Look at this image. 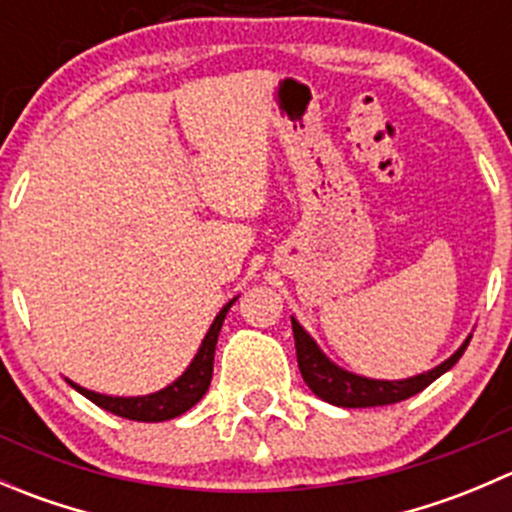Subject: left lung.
Here are the masks:
<instances>
[{
    "mask_svg": "<svg viewBox=\"0 0 512 512\" xmlns=\"http://www.w3.org/2000/svg\"><path fill=\"white\" fill-rule=\"evenodd\" d=\"M292 332H294V349H297V364L302 371V379L319 399H324L327 404L342 406V409H366V406H386V404H399V401L409 399V396L418 394V391L426 389L428 384L438 379L441 374H446L463 352H466L468 342L461 344L456 354L451 359H446L443 364H438L436 369L423 371V374L411 376V379L401 381H381V379H366V376L352 374V371H344L342 366H337L334 361H329L324 356L322 349L317 347L312 337L302 329V324L292 317Z\"/></svg>",
    "mask_w": 512,
    "mask_h": 512,
    "instance_id": "left-lung-1",
    "label": "left lung"
}]
</instances>
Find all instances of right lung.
<instances>
[{
    "mask_svg": "<svg viewBox=\"0 0 512 512\" xmlns=\"http://www.w3.org/2000/svg\"><path fill=\"white\" fill-rule=\"evenodd\" d=\"M235 299H230V302L220 309V314L215 317V322L210 324L208 334H205L203 344H200L198 354H195V359L190 361L188 369L183 371V376H178L173 384L156 391V394L106 396V394H96V391L84 389V386L74 384V381H69V384L74 386L79 394H84L86 399L94 401L96 406H101V409L111 411V414H116V416L128 418V421L156 423V421H168V418L185 414V411L193 409V406L203 399L205 391H208L210 379H213L215 344H218V334H220V329H223L227 309L235 304Z\"/></svg>",
    "mask_w": 512,
    "mask_h": 512,
    "instance_id": "obj_1",
    "label": "right lung"
}]
</instances>
